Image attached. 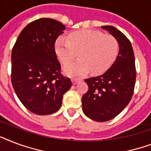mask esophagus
<instances>
[{"label":"esophagus","instance_id":"34e87169","mask_svg":"<svg viewBox=\"0 0 151 151\" xmlns=\"http://www.w3.org/2000/svg\"><path fill=\"white\" fill-rule=\"evenodd\" d=\"M71 81H72L73 85H77V84L80 81V79H78V78H73Z\"/></svg>","mask_w":151,"mask_h":151}]
</instances>
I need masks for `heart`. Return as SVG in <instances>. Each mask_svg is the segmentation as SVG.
<instances>
[{
	"label": "heart",
	"mask_w": 151,
	"mask_h": 151,
	"mask_svg": "<svg viewBox=\"0 0 151 151\" xmlns=\"http://www.w3.org/2000/svg\"><path fill=\"white\" fill-rule=\"evenodd\" d=\"M57 56L62 63L71 62L79 52L81 59L65 66L69 76H81L91 70L99 74L109 69L118 53V42L114 37L104 35L93 29H82L69 34L68 39L60 37L55 45Z\"/></svg>",
	"instance_id": "heart-1"
}]
</instances>
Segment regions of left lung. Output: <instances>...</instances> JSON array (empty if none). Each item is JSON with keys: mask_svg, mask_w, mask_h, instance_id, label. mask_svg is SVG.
Returning <instances> with one entry per match:
<instances>
[{"mask_svg": "<svg viewBox=\"0 0 151 151\" xmlns=\"http://www.w3.org/2000/svg\"><path fill=\"white\" fill-rule=\"evenodd\" d=\"M119 44V53L106 72L85 79L89 89L82 96L83 112L96 122H107L119 114L131 100L136 83L135 56L131 42L111 26H103Z\"/></svg>", "mask_w": 151, "mask_h": 151, "instance_id": "left-lung-1", "label": "left lung"}]
</instances>
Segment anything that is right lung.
I'll list each match as a JSON object with an SVG mask.
<instances>
[{
    "instance_id": "add662e5",
    "label": "right lung",
    "mask_w": 151,
    "mask_h": 151,
    "mask_svg": "<svg viewBox=\"0 0 151 151\" xmlns=\"http://www.w3.org/2000/svg\"><path fill=\"white\" fill-rule=\"evenodd\" d=\"M65 26L57 20L41 18L22 29L12 52V84L27 110L37 115L59 110L64 93L72 86L61 73L55 43Z\"/></svg>"
}]
</instances>
